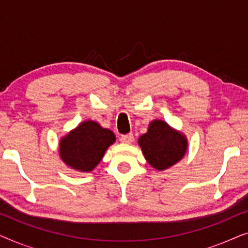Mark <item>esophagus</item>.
<instances>
[{"label":"esophagus","mask_w":248,"mask_h":248,"mask_svg":"<svg viewBox=\"0 0 248 248\" xmlns=\"http://www.w3.org/2000/svg\"><path fill=\"white\" fill-rule=\"evenodd\" d=\"M121 142H123V143H132L134 140V137L132 133H128V134H125V135H122L121 137Z\"/></svg>","instance_id":"obj_1"}]
</instances>
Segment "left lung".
Wrapping results in <instances>:
<instances>
[{
    "label": "left lung",
    "instance_id": "8db88e82",
    "mask_svg": "<svg viewBox=\"0 0 248 248\" xmlns=\"http://www.w3.org/2000/svg\"><path fill=\"white\" fill-rule=\"evenodd\" d=\"M139 144L147 161L157 170L174 166L187 150L185 135L160 120L151 122L147 133L139 139Z\"/></svg>",
    "mask_w": 248,
    "mask_h": 248
}]
</instances>
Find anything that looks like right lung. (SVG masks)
<instances>
[{"label": "right lung", "mask_w": 248, "mask_h": 248, "mask_svg": "<svg viewBox=\"0 0 248 248\" xmlns=\"http://www.w3.org/2000/svg\"><path fill=\"white\" fill-rule=\"evenodd\" d=\"M115 140L113 132L101 127L97 122H82L61 140V159L70 168L89 172L99 164L107 148Z\"/></svg>", "instance_id": "right-lung-1"}]
</instances>
